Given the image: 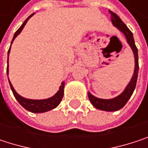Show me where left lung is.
I'll list each match as a JSON object with an SVG mask.
<instances>
[{
	"mask_svg": "<svg viewBox=\"0 0 148 148\" xmlns=\"http://www.w3.org/2000/svg\"><path fill=\"white\" fill-rule=\"evenodd\" d=\"M110 14L111 16V21L115 27H116L120 32L123 33V35L126 38L127 43L130 46L132 51H133L134 57V74L130 83L127 85L123 92L116 96V98L110 99H99L95 96H93L92 93L88 92V98L90 99V102L98 110H101L104 111H116L120 109H122L126 103L129 101L130 97L132 96L136 82H137V77H138V71H139V62H138V49L134 44L133 33L127 27V25L122 21V19L116 14L115 13L110 11Z\"/></svg>",
	"mask_w": 148,
	"mask_h": 148,
	"instance_id": "left-lung-1",
	"label": "left lung"
}]
</instances>
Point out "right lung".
I'll list each match as a JSON object with an SVG mask.
<instances>
[{"mask_svg": "<svg viewBox=\"0 0 148 148\" xmlns=\"http://www.w3.org/2000/svg\"><path fill=\"white\" fill-rule=\"evenodd\" d=\"M34 14H31L25 20V22L21 25V26L18 29V31L16 32L14 35V38H13V40L11 42V45L13 44L14 40L15 39V38L22 32L24 26L25 25V24L27 23L28 19L33 16ZM10 49H11V46L8 49V56H9V53H10ZM7 74L8 75V68H7ZM8 81H9V84H10V87L12 89V92L14 95L15 99H17V101L19 103V104L21 106H23L25 110H27L28 111H31V112H33V113H43V112H46V111H49L50 110H53L55 109L56 107H57L59 105V103H61L62 99V97H63V93H64V86H65V83L64 81L62 82L60 87H59V90L57 91V92L49 98V99H25L22 96H20L16 91L14 90L13 85L11 84L9 79H8Z\"/></svg>", "mask_w": 148, "mask_h": 148, "instance_id": "right-lung-1", "label": "right lung"}]
</instances>
